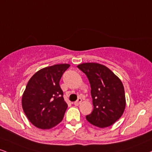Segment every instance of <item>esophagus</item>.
Instances as JSON below:
<instances>
[{"instance_id":"34e87169","label":"esophagus","mask_w":152,"mask_h":152,"mask_svg":"<svg viewBox=\"0 0 152 152\" xmlns=\"http://www.w3.org/2000/svg\"><path fill=\"white\" fill-rule=\"evenodd\" d=\"M81 101H82V99L81 98H78V99L76 100V102H74V105H80V104H81Z\"/></svg>"}]
</instances>
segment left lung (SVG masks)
Returning <instances> with one entry per match:
<instances>
[{
	"instance_id": "left-lung-1",
	"label": "left lung",
	"mask_w": 152,
	"mask_h": 152,
	"mask_svg": "<svg viewBox=\"0 0 152 152\" xmlns=\"http://www.w3.org/2000/svg\"><path fill=\"white\" fill-rule=\"evenodd\" d=\"M86 75L91 84L94 110L86 115L91 124L100 128L109 127L120 118L126 100L122 81L110 69L98 63L77 66Z\"/></svg>"
}]
</instances>
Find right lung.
Segmentation results:
<instances>
[{
	"mask_svg": "<svg viewBox=\"0 0 152 152\" xmlns=\"http://www.w3.org/2000/svg\"><path fill=\"white\" fill-rule=\"evenodd\" d=\"M70 65L56 64L40 69L31 77L22 98L24 113L32 125L50 129L63 120L67 105L59 86L62 75Z\"/></svg>",
	"mask_w": 152,
	"mask_h": 152,
	"instance_id": "1",
	"label": "right lung"
}]
</instances>
